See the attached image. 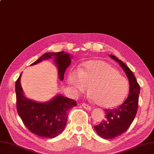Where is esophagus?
Listing matches in <instances>:
<instances>
[{"mask_svg": "<svg viewBox=\"0 0 154 154\" xmlns=\"http://www.w3.org/2000/svg\"><path fill=\"white\" fill-rule=\"evenodd\" d=\"M81 105H82V106H83L85 109H87V110H91V107L90 106H88V104H87V103H83Z\"/></svg>", "mask_w": 154, "mask_h": 154, "instance_id": "34e87169", "label": "esophagus"}]
</instances>
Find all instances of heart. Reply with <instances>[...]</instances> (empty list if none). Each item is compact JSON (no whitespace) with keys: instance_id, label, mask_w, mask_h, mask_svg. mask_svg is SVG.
Returning a JSON list of instances; mask_svg holds the SVG:
<instances>
[{"instance_id":"b5f03b06","label":"heart","mask_w":154,"mask_h":154,"mask_svg":"<svg viewBox=\"0 0 154 154\" xmlns=\"http://www.w3.org/2000/svg\"><path fill=\"white\" fill-rule=\"evenodd\" d=\"M68 83L74 89L88 93L96 103L109 108L119 105L128 91V82L110 64L102 60L89 61L79 71L71 72Z\"/></svg>"}]
</instances>
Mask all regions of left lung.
Segmentation results:
<instances>
[{"label":"left lung","instance_id":"left-lung-1","mask_svg":"<svg viewBox=\"0 0 154 154\" xmlns=\"http://www.w3.org/2000/svg\"><path fill=\"white\" fill-rule=\"evenodd\" d=\"M109 57L119 63L122 67L130 86L128 96L125 101L115 109H104L106 119L94 126L97 134L104 139H112L118 137L124 133L130 127L137 112L140 89L134 74L125 64L115 56L110 54Z\"/></svg>","mask_w":154,"mask_h":154}]
</instances>
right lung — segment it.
<instances>
[{"label":"right lung","mask_w":154,"mask_h":154,"mask_svg":"<svg viewBox=\"0 0 154 154\" xmlns=\"http://www.w3.org/2000/svg\"><path fill=\"white\" fill-rule=\"evenodd\" d=\"M54 58L58 69L60 79H63L66 69L71 63V56L64 51L47 52L31 64L35 65L43 60ZM16 81L15 89L16 107L20 117L29 130L39 137L52 138L62 133L67 123L71 109L77 106L73 99L57 95L47 102H37L24 96L20 83V78Z\"/></svg>","instance_id":"obj_1"}]
</instances>
